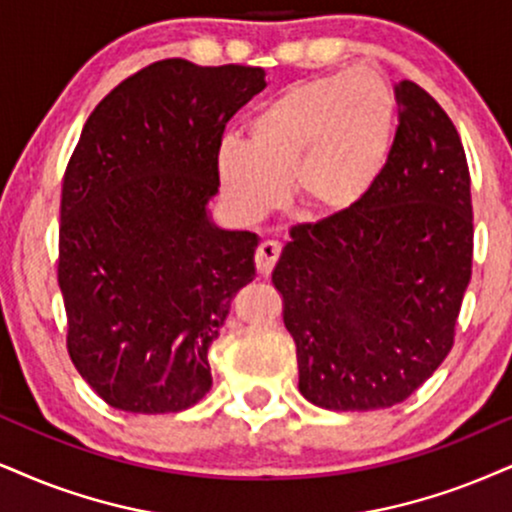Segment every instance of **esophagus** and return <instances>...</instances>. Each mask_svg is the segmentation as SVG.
Returning a JSON list of instances; mask_svg holds the SVG:
<instances>
[{"mask_svg":"<svg viewBox=\"0 0 512 512\" xmlns=\"http://www.w3.org/2000/svg\"><path fill=\"white\" fill-rule=\"evenodd\" d=\"M277 256H280V244L273 242V239H266V242L258 244L256 256H254L258 273L270 275V270H273Z\"/></svg>","mask_w":512,"mask_h":512,"instance_id":"obj_1","label":"esophagus"}]
</instances>
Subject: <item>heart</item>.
Returning <instances> with one entry per match:
<instances>
[{"label":"heart","mask_w":512,"mask_h":512,"mask_svg":"<svg viewBox=\"0 0 512 512\" xmlns=\"http://www.w3.org/2000/svg\"><path fill=\"white\" fill-rule=\"evenodd\" d=\"M246 135V144L227 140L218 154L220 180L242 211H273L294 180L308 211L339 216L361 204L382 175L394 94L368 68L320 75L263 106Z\"/></svg>","instance_id":"1"}]
</instances>
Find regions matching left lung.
I'll return each instance as SVG.
<instances>
[{
	"instance_id": "8db88e82",
	"label": "left lung",
	"mask_w": 512,
	"mask_h": 512,
	"mask_svg": "<svg viewBox=\"0 0 512 512\" xmlns=\"http://www.w3.org/2000/svg\"><path fill=\"white\" fill-rule=\"evenodd\" d=\"M399 125L361 204L296 225L273 270L299 391L330 410L406 401L453 349L472 275L470 168L430 92L394 85Z\"/></svg>"
}]
</instances>
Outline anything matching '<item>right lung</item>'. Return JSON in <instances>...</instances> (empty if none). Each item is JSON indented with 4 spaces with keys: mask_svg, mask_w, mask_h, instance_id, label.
Listing matches in <instances>:
<instances>
[{
    "mask_svg": "<svg viewBox=\"0 0 512 512\" xmlns=\"http://www.w3.org/2000/svg\"><path fill=\"white\" fill-rule=\"evenodd\" d=\"M251 66L163 59L90 113L61 187L66 349L128 413H180L211 389L208 349L254 280V232L211 225L225 125L266 87Z\"/></svg>",
    "mask_w": 512,
    "mask_h": 512,
    "instance_id": "obj_1",
    "label": "right lung"
}]
</instances>
